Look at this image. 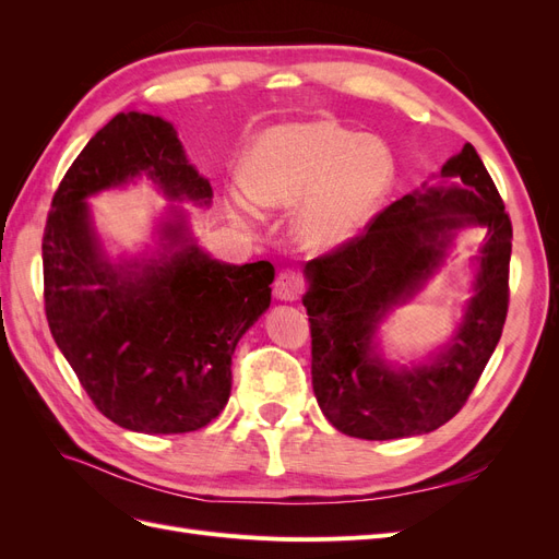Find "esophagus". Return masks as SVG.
Listing matches in <instances>:
<instances>
[{
	"label": "esophagus",
	"instance_id": "esophagus-1",
	"mask_svg": "<svg viewBox=\"0 0 559 559\" xmlns=\"http://www.w3.org/2000/svg\"><path fill=\"white\" fill-rule=\"evenodd\" d=\"M302 294V280L296 270H282L275 280V296L280 300H298Z\"/></svg>",
	"mask_w": 559,
	"mask_h": 559
}]
</instances>
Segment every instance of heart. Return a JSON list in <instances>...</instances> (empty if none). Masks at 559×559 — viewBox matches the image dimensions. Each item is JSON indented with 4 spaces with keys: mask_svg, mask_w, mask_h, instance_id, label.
<instances>
[{
    "mask_svg": "<svg viewBox=\"0 0 559 559\" xmlns=\"http://www.w3.org/2000/svg\"><path fill=\"white\" fill-rule=\"evenodd\" d=\"M245 195L265 210L296 214L300 247L333 251L366 228L394 183V158L368 134L333 121H292L263 130L242 160ZM233 210L247 212L240 195Z\"/></svg>",
    "mask_w": 559,
    "mask_h": 559,
    "instance_id": "b5f03b06",
    "label": "heart"
}]
</instances>
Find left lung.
Masks as SVG:
<instances>
[{"label": "left lung", "mask_w": 559, "mask_h": 559, "mask_svg": "<svg viewBox=\"0 0 559 559\" xmlns=\"http://www.w3.org/2000/svg\"><path fill=\"white\" fill-rule=\"evenodd\" d=\"M380 212L359 238L306 263L312 389L331 425L364 441L429 433L462 411L501 337L509 312L511 218L471 144ZM480 225L474 296L451 343L427 362L389 365L377 326L444 262L453 235Z\"/></svg>", "instance_id": "left-lung-1"}]
</instances>
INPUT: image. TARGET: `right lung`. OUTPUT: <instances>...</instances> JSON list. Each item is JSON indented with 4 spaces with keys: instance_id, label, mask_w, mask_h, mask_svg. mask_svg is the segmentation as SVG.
Segmentation results:
<instances>
[{
    "instance_id": "1",
    "label": "right lung",
    "mask_w": 559,
    "mask_h": 559,
    "mask_svg": "<svg viewBox=\"0 0 559 559\" xmlns=\"http://www.w3.org/2000/svg\"><path fill=\"white\" fill-rule=\"evenodd\" d=\"M200 207L212 186L186 158L170 121L121 111L67 170L44 230V302L53 341L114 425L138 433L207 427L230 396L240 337L270 308L275 267L212 259L170 207L158 249L111 261L88 198L134 179Z\"/></svg>"
}]
</instances>
